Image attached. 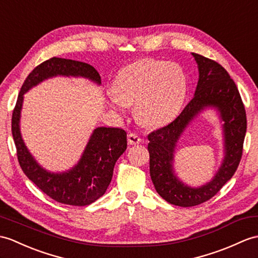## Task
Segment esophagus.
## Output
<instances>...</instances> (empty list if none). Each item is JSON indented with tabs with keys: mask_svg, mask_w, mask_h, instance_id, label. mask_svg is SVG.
<instances>
[{
	"mask_svg": "<svg viewBox=\"0 0 258 258\" xmlns=\"http://www.w3.org/2000/svg\"><path fill=\"white\" fill-rule=\"evenodd\" d=\"M127 141L130 145H137V144L141 143V137L136 133H130L127 135Z\"/></svg>",
	"mask_w": 258,
	"mask_h": 258,
	"instance_id": "obj_1",
	"label": "esophagus"
}]
</instances>
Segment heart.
I'll return each instance as SVG.
<instances>
[{
	"mask_svg": "<svg viewBox=\"0 0 258 258\" xmlns=\"http://www.w3.org/2000/svg\"><path fill=\"white\" fill-rule=\"evenodd\" d=\"M187 92V78L175 62L145 58L124 67L113 83V104L135 105L140 121L152 127L177 115Z\"/></svg>",
	"mask_w": 258,
	"mask_h": 258,
	"instance_id": "b5f03b06",
	"label": "heart"
}]
</instances>
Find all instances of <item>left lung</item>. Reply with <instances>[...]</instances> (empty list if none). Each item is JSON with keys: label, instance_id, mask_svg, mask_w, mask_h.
Instances as JSON below:
<instances>
[{"label": "left lung", "instance_id": "1", "mask_svg": "<svg viewBox=\"0 0 258 258\" xmlns=\"http://www.w3.org/2000/svg\"><path fill=\"white\" fill-rule=\"evenodd\" d=\"M192 55L199 68L195 97L171 123L147 136L149 172L155 189L167 202L184 208L210 200L233 177L242 158L247 125L241 94L227 71L212 59L195 52ZM207 106L217 107L225 121L226 157L212 182L200 188H190L173 175V153L185 126Z\"/></svg>", "mask_w": 258, "mask_h": 258}]
</instances>
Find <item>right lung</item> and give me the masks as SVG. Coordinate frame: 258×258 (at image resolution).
<instances>
[{"label":"right lung","instance_id":"1","mask_svg":"<svg viewBox=\"0 0 258 258\" xmlns=\"http://www.w3.org/2000/svg\"><path fill=\"white\" fill-rule=\"evenodd\" d=\"M57 75L85 77L101 83V77L91 64L52 57L38 64L24 81L12 114V134L22 170L37 187L57 202L69 206H88L104 195L112 180L113 169L127 146L123 128L98 127L90 137L81 159L73 169L51 173L36 163L24 144L20 132L23 94L32 87Z\"/></svg>","mask_w":258,"mask_h":258}]
</instances>
